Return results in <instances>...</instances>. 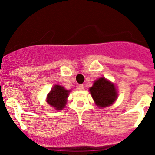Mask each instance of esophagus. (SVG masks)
Listing matches in <instances>:
<instances>
[{
    "mask_svg": "<svg viewBox=\"0 0 155 155\" xmlns=\"http://www.w3.org/2000/svg\"><path fill=\"white\" fill-rule=\"evenodd\" d=\"M78 89H79V90H81V91L84 90V85H78Z\"/></svg>",
    "mask_w": 155,
    "mask_h": 155,
    "instance_id": "34e87169",
    "label": "esophagus"
}]
</instances>
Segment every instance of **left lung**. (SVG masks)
Instances as JSON below:
<instances>
[{
  "label": "left lung",
  "instance_id": "1",
  "mask_svg": "<svg viewBox=\"0 0 155 155\" xmlns=\"http://www.w3.org/2000/svg\"><path fill=\"white\" fill-rule=\"evenodd\" d=\"M90 92L95 104L100 107H109L113 104L117 97L115 85L104 77L95 81L90 88Z\"/></svg>",
  "mask_w": 155,
  "mask_h": 155
}]
</instances>
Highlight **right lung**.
I'll return each mask as SVG.
<instances>
[{"instance_id":"obj_1","label":"right lung","mask_w":155,"mask_h":155,"mask_svg":"<svg viewBox=\"0 0 155 155\" xmlns=\"http://www.w3.org/2000/svg\"><path fill=\"white\" fill-rule=\"evenodd\" d=\"M70 91L66 90L61 85H54L47 96V102L57 110H61L65 107L67 98Z\"/></svg>"}]
</instances>
